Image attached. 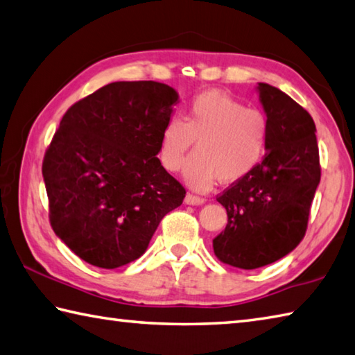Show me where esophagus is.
<instances>
[{
    "label": "esophagus",
    "mask_w": 355,
    "mask_h": 355,
    "mask_svg": "<svg viewBox=\"0 0 355 355\" xmlns=\"http://www.w3.org/2000/svg\"><path fill=\"white\" fill-rule=\"evenodd\" d=\"M205 199L200 198V196H196V195H191V193H187L185 195V204L189 205H200L204 204Z\"/></svg>",
    "instance_id": "1"
}]
</instances>
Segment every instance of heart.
Instances as JSON below:
<instances>
[{
	"instance_id": "obj_1",
	"label": "heart",
	"mask_w": 355,
	"mask_h": 355,
	"mask_svg": "<svg viewBox=\"0 0 355 355\" xmlns=\"http://www.w3.org/2000/svg\"><path fill=\"white\" fill-rule=\"evenodd\" d=\"M270 139L264 112L219 91L196 96L182 117L165 123L159 144L164 168L178 173L188 160L192 142L197 156L185 166V182L195 190H209L216 178L235 184L247 178L263 160Z\"/></svg>"
}]
</instances>
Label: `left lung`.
<instances>
[{
  "mask_svg": "<svg viewBox=\"0 0 355 355\" xmlns=\"http://www.w3.org/2000/svg\"><path fill=\"white\" fill-rule=\"evenodd\" d=\"M258 91L270 126L267 153L216 198L229 219L213 239L220 263L245 270L275 263L302 243L322 178L309 112L275 86L259 83Z\"/></svg>",
  "mask_w": 355,
  "mask_h": 355,
  "instance_id": "1",
  "label": "left lung"
}]
</instances>
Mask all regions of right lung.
Masks as SVG:
<instances>
[{"instance_id": "obj_1", "label": "right lung", "mask_w": 355, "mask_h": 355, "mask_svg": "<svg viewBox=\"0 0 355 355\" xmlns=\"http://www.w3.org/2000/svg\"><path fill=\"white\" fill-rule=\"evenodd\" d=\"M178 92L114 82L64 112L43 159L49 223L86 263L116 269L142 257L185 189L160 165V135Z\"/></svg>"}]
</instances>
